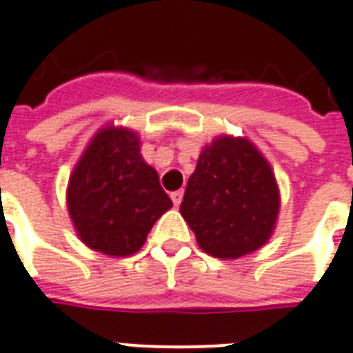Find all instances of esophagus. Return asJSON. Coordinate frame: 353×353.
<instances>
[{"label": "esophagus", "mask_w": 353, "mask_h": 353, "mask_svg": "<svg viewBox=\"0 0 353 353\" xmlns=\"http://www.w3.org/2000/svg\"><path fill=\"white\" fill-rule=\"evenodd\" d=\"M182 197H184V192H182V190H179V192H173V194H171V199H173L174 207H179L180 203H182Z\"/></svg>", "instance_id": "34e87169"}]
</instances>
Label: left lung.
<instances>
[{
  "label": "left lung",
  "instance_id": "8db88e82",
  "mask_svg": "<svg viewBox=\"0 0 353 353\" xmlns=\"http://www.w3.org/2000/svg\"><path fill=\"white\" fill-rule=\"evenodd\" d=\"M280 194L269 161L248 139H214L188 179L180 214L210 256L236 259L261 248L279 218Z\"/></svg>",
  "mask_w": 353,
  "mask_h": 353
}]
</instances>
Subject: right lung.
<instances>
[{"mask_svg": "<svg viewBox=\"0 0 353 353\" xmlns=\"http://www.w3.org/2000/svg\"><path fill=\"white\" fill-rule=\"evenodd\" d=\"M173 201L156 169L141 156L135 131L103 128L74 165L68 208L77 235L88 248L107 256H131Z\"/></svg>", "mask_w": 353, "mask_h": 353, "instance_id": "obj_1", "label": "right lung"}]
</instances>
